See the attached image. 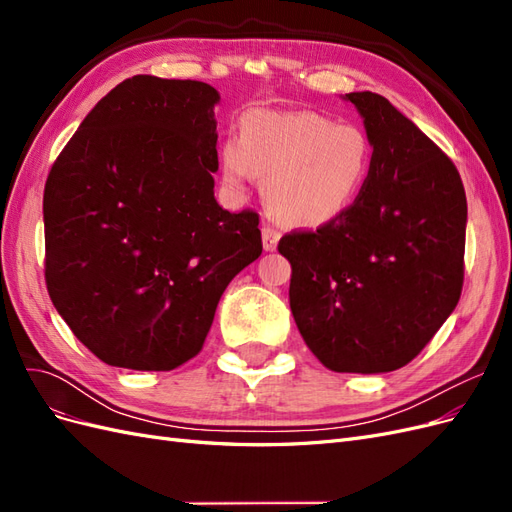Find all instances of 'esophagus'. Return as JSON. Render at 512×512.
<instances>
[{
	"label": "esophagus",
	"instance_id": "34e87169",
	"mask_svg": "<svg viewBox=\"0 0 512 512\" xmlns=\"http://www.w3.org/2000/svg\"><path fill=\"white\" fill-rule=\"evenodd\" d=\"M277 241H280V232L271 226H262V247H265V252H273Z\"/></svg>",
	"mask_w": 512,
	"mask_h": 512
}]
</instances>
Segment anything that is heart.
<instances>
[{
	"instance_id": "heart-1",
	"label": "heart",
	"mask_w": 512,
	"mask_h": 512,
	"mask_svg": "<svg viewBox=\"0 0 512 512\" xmlns=\"http://www.w3.org/2000/svg\"><path fill=\"white\" fill-rule=\"evenodd\" d=\"M369 138L309 111H250L241 138L220 147V173L232 194L262 179L273 220L292 228H322L359 200L371 173Z\"/></svg>"
}]
</instances>
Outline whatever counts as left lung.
I'll return each mask as SVG.
<instances>
[{
  "mask_svg": "<svg viewBox=\"0 0 512 512\" xmlns=\"http://www.w3.org/2000/svg\"><path fill=\"white\" fill-rule=\"evenodd\" d=\"M352 102L374 162L359 200L316 232H292L294 322L324 367L384 374L410 363L453 314L463 284L468 203L455 164L371 91Z\"/></svg>",
  "mask_w": 512,
  "mask_h": 512,
  "instance_id": "left-lung-1",
  "label": "left lung"
}]
</instances>
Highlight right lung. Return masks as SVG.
Returning <instances> with one entry per match:
<instances>
[{
	"instance_id": "add662e5",
	"label": "right lung",
	"mask_w": 512,
	"mask_h": 512,
	"mask_svg": "<svg viewBox=\"0 0 512 512\" xmlns=\"http://www.w3.org/2000/svg\"><path fill=\"white\" fill-rule=\"evenodd\" d=\"M220 94L138 74L89 111L44 185L46 288L100 361L170 371L196 356L258 215L213 196Z\"/></svg>"
}]
</instances>
